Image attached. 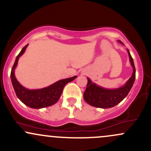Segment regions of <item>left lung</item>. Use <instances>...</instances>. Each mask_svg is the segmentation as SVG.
<instances>
[{"mask_svg": "<svg viewBox=\"0 0 151 151\" xmlns=\"http://www.w3.org/2000/svg\"><path fill=\"white\" fill-rule=\"evenodd\" d=\"M119 42L123 44L122 41H119ZM127 51L128 53L130 64L133 69L130 78L127 81L125 85L117 89H105L94 83L89 78H87L88 82L83 96L84 101L89 105L104 109L110 108L117 105L127 97L135 79V68L133 59L128 49H127Z\"/></svg>", "mask_w": 151, "mask_h": 151, "instance_id": "1", "label": "left lung"}]
</instances>
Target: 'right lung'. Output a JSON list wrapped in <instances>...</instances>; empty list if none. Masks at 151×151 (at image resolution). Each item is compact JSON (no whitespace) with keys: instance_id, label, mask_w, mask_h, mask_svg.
Instances as JSON below:
<instances>
[{"instance_id":"right-lung-1","label":"right lung","mask_w":151,"mask_h":151,"mask_svg":"<svg viewBox=\"0 0 151 151\" xmlns=\"http://www.w3.org/2000/svg\"><path fill=\"white\" fill-rule=\"evenodd\" d=\"M29 44L26 45L16 57L11 72V79L16 96L23 103L28 107L34 109H41L49 107L56 103L59 100L64 86L77 78V76L70 78L61 79L55 83L44 88L38 89H29L19 83L15 77V69L18 64L19 57L23 55Z\"/></svg>"}]
</instances>
